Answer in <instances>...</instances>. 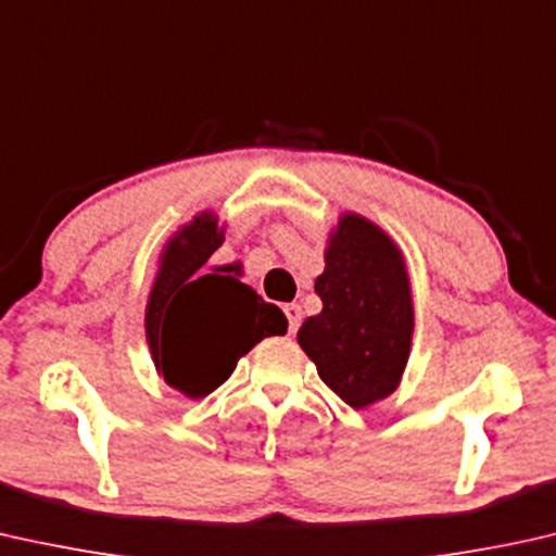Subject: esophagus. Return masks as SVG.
<instances>
[{"mask_svg": "<svg viewBox=\"0 0 556 556\" xmlns=\"http://www.w3.org/2000/svg\"><path fill=\"white\" fill-rule=\"evenodd\" d=\"M286 318H288V331L295 333L298 328H301V320H303V311L298 303H288L286 305Z\"/></svg>", "mask_w": 556, "mask_h": 556, "instance_id": "1", "label": "esophagus"}]
</instances>
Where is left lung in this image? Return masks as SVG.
<instances>
[{
  "label": "left lung",
  "mask_w": 556,
  "mask_h": 556,
  "mask_svg": "<svg viewBox=\"0 0 556 556\" xmlns=\"http://www.w3.org/2000/svg\"><path fill=\"white\" fill-rule=\"evenodd\" d=\"M316 278L324 308L305 318L298 345L345 404L368 408L404 378L414 338V295L404 251L364 215L345 211L328 232Z\"/></svg>",
  "instance_id": "obj_1"
}]
</instances>
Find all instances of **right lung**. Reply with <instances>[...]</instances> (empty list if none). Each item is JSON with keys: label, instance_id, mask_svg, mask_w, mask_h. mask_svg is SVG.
Listing matches in <instances>:
<instances>
[{"label": "right lung", "instance_id": "obj_1", "mask_svg": "<svg viewBox=\"0 0 556 556\" xmlns=\"http://www.w3.org/2000/svg\"><path fill=\"white\" fill-rule=\"evenodd\" d=\"M225 240L213 211L198 213L167 238L157 258L144 338L157 376L188 399H203L232 374L238 361L268 336H283L288 320L251 286L220 270L203 273Z\"/></svg>", "mask_w": 556, "mask_h": 556}]
</instances>
